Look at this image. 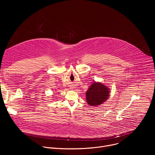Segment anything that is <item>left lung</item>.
<instances>
[{"instance_id": "8db88e82", "label": "left lung", "mask_w": 155, "mask_h": 155, "mask_svg": "<svg viewBox=\"0 0 155 155\" xmlns=\"http://www.w3.org/2000/svg\"><path fill=\"white\" fill-rule=\"evenodd\" d=\"M108 88L101 83H93L86 93V101L91 106L102 104L109 96Z\"/></svg>"}]
</instances>
